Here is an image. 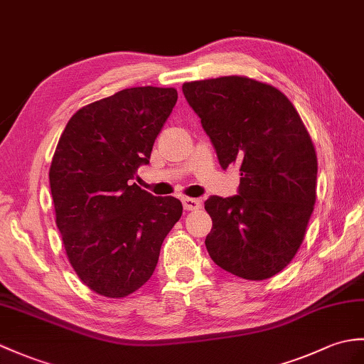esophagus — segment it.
Returning a JSON list of instances; mask_svg holds the SVG:
<instances>
[{
	"instance_id": "1",
	"label": "esophagus",
	"mask_w": 364,
	"mask_h": 364,
	"mask_svg": "<svg viewBox=\"0 0 364 364\" xmlns=\"http://www.w3.org/2000/svg\"><path fill=\"white\" fill-rule=\"evenodd\" d=\"M183 206L186 210H197L201 208V201L198 198H183Z\"/></svg>"
}]
</instances>
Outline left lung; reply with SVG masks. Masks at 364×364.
<instances>
[{
    "instance_id": "8db88e82",
    "label": "left lung",
    "mask_w": 364,
    "mask_h": 364,
    "mask_svg": "<svg viewBox=\"0 0 364 364\" xmlns=\"http://www.w3.org/2000/svg\"><path fill=\"white\" fill-rule=\"evenodd\" d=\"M223 168L240 166L239 196H213L205 209L213 230L210 259L250 281L273 277L290 264L316 201V151L284 92L243 75L186 82Z\"/></svg>"
}]
</instances>
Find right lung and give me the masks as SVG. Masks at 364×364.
Segmentation results:
<instances>
[{
  "label": "right lung",
  "instance_id": "1",
  "mask_svg": "<svg viewBox=\"0 0 364 364\" xmlns=\"http://www.w3.org/2000/svg\"><path fill=\"white\" fill-rule=\"evenodd\" d=\"M176 99L175 88L122 90L82 107L58 139L49 168L55 223L75 274L100 296L141 289L183 214L178 198L130 181L149 164Z\"/></svg>",
  "mask_w": 364,
  "mask_h": 364
}]
</instances>
